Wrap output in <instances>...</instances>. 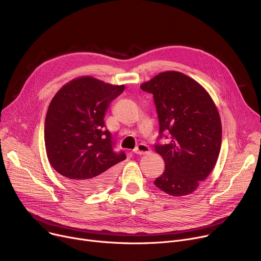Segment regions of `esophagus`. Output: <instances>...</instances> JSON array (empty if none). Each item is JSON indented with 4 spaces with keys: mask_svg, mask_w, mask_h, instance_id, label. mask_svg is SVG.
I'll return each mask as SVG.
<instances>
[{
    "mask_svg": "<svg viewBox=\"0 0 261 261\" xmlns=\"http://www.w3.org/2000/svg\"><path fill=\"white\" fill-rule=\"evenodd\" d=\"M151 148L148 147L146 144L144 143H139L135 148H134V153L136 155H145L147 153H150Z\"/></svg>",
    "mask_w": 261,
    "mask_h": 261,
    "instance_id": "esophagus-1",
    "label": "esophagus"
}]
</instances>
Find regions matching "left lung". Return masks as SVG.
<instances>
[{"instance_id":"8db88e82","label":"left lung","mask_w":261,"mask_h":261,"mask_svg":"<svg viewBox=\"0 0 261 261\" xmlns=\"http://www.w3.org/2000/svg\"><path fill=\"white\" fill-rule=\"evenodd\" d=\"M140 89L153 95L159 120L156 152L165 162L154 184L172 196L191 194L216 165L222 127L207 92L194 80L176 71L158 74ZM169 134L168 137L165 133Z\"/></svg>"}]
</instances>
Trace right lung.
Wrapping results in <instances>:
<instances>
[{
  "instance_id": "obj_1",
  "label": "right lung",
  "mask_w": 261,
  "mask_h": 261,
  "mask_svg": "<svg viewBox=\"0 0 261 261\" xmlns=\"http://www.w3.org/2000/svg\"><path fill=\"white\" fill-rule=\"evenodd\" d=\"M125 90L85 76L64 86L51 100L44 140L49 163L80 191L95 193L113 184L117 164L126 154L117 152L104 118Z\"/></svg>"
}]
</instances>
